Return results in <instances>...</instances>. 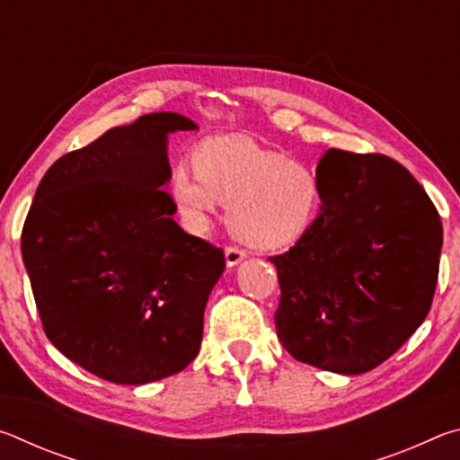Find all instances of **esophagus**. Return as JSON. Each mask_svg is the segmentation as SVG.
I'll return each mask as SVG.
<instances>
[{
  "label": "esophagus",
  "mask_w": 460,
  "mask_h": 460,
  "mask_svg": "<svg viewBox=\"0 0 460 460\" xmlns=\"http://www.w3.org/2000/svg\"><path fill=\"white\" fill-rule=\"evenodd\" d=\"M245 258H247V253L243 252V249H239V247H235V245L225 247V261H227L229 268L237 266V263L243 261Z\"/></svg>",
  "instance_id": "34e87169"
}]
</instances>
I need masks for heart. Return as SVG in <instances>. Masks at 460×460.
Returning a JSON list of instances; mask_svg holds the SVG:
<instances>
[{
	"label": "heart",
	"mask_w": 460,
	"mask_h": 460,
	"mask_svg": "<svg viewBox=\"0 0 460 460\" xmlns=\"http://www.w3.org/2000/svg\"><path fill=\"white\" fill-rule=\"evenodd\" d=\"M170 176V197L192 233H205L217 207L229 205V227L243 243L276 249L308 231L318 181L306 166L243 136L208 137Z\"/></svg>",
	"instance_id": "1"
}]
</instances>
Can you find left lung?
<instances>
[{"label": "left lung", "mask_w": 460, "mask_h": 460, "mask_svg": "<svg viewBox=\"0 0 460 460\" xmlns=\"http://www.w3.org/2000/svg\"><path fill=\"white\" fill-rule=\"evenodd\" d=\"M321 215L278 270V339L294 359L359 376L389 359L430 310L442 223L406 168L331 147L316 166Z\"/></svg>", "instance_id": "1"}]
</instances>
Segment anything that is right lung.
<instances>
[{"mask_svg":"<svg viewBox=\"0 0 460 460\" xmlns=\"http://www.w3.org/2000/svg\"><path fill=\"white\" fill-rule=\"evenodd\" d=\"M197 129L147 113L68 152L38 184L22 258L46 337L93 376L142 385L199 355L202 316L225 270L221 247L172 215L168 134Z\"/></svg>","mask_w":460,"mask_h":460,"instance_id":"1","label":"right lung"}]
</instances>
